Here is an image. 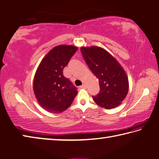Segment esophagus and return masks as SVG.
<instances>
[{
  "instance_id": "34e87169",
  "label": "esophagus",
  "mask_w": 159,
  "mask_h": 159,
  "mask_svg": "<svg viewBox=\"0 0 159 159\" xmlns=\"http://www.w3.org/2000/svg\"><path fill=\"white\" fill-rule=\"evenodd\" d=\"M80 88H82V89H86V86L85 84H83L80 86Z\"/></svg>"
}]
</instances>
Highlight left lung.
Instances as JSON below:
<instances>
[{
  "mask_svg": "<svg viewBox=\"0 0 159 159\" xmlns=\"http://www.w3.org/2000/svg\"><path fill=\"white\" fill-rule=\"evenodd\" d=\"M83 58L97 77L100 92L93 96L95 102L104 109H113L126 97L129 82L126 73L112 55L100 47L81 48Z\"/></svg>",
  "mask_w": 159,
  "mask_h": 159,
  "instance_id": "1",
  "label": "left lung"
}]
</instances>
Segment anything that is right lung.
<instances>
[{"mask_svg": "<svg viewBox=\"0 0 159 159\" xmlns=\"http://www.w3.org/2000/svg\"><path fill=\"white\" fill-rule=\"evenodd\" d=\"M73 46H58L47 54L36 72L33 89L40 105L50 113L63 112L77 94V88L64 76L63 70L77 52Z\"/></svg>", "mask_w": 159, "mask_h": 159, "instance_id": "add662e5", "label": "right lung"}]
</instances>
